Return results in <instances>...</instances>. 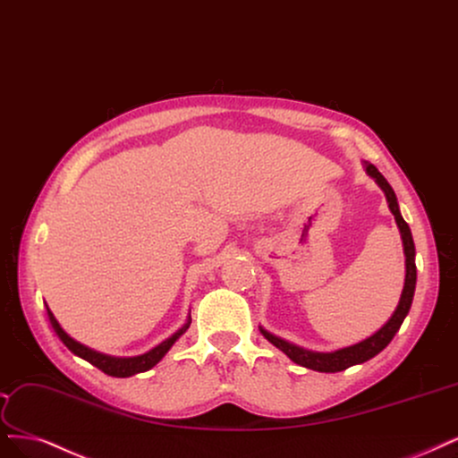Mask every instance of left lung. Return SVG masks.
I'll return each mask as SVG.
<instances>
[{
    "mask_svg": "<svg viewBox=\"0 0 458 458\" xmlns=\"http://www.w3.org/2000/svg\"><path fill=\"white\" fill-rule=\"evenodd\" d=\"M366 170L371 178H375V182L381 185V189L386 195L388 200V208L396 217V224L400 227L402 233V241H403V251H405V286L400 297V305L398 309L394 310L392 318L373 334L371 337H368L366 341H361L358 344L352 346H346V349H339L335 352H310L301 349V346H295L288 341H284L269 331L261 329V334L265 335L267 341H271L276 349H280L284 354H286L292 361L295 364L314 369V371H320V373H337L343 371L351 366L356 364H364V361L371 360L373 356L379 354L385 346L392 341V337L396 335V331L400 329L403 318L407 317L409 309H411V301H413V293H415V284H417V267H415V244H413V236H411V229L405 224V219L400 214L398 208V200L396 195H394V189L390 187V183L386 182V178L381 174L377 166H373L371 163H366Z\"/></svg>",
    "mask_w": 458,
    "mask_h": 458,
    "instance_id": "8db88e82",
    "label": "left lung"
}]
</instances>
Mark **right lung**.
<instances>
[{"label":"right lung","instance_id":"obj_1","mask_svg":"<svg viewBox=\"0 0 458 458\" xmlns=\"http://www.w3.org/2000/svg\"><path fill=\"white\" fill-rule=\"evenodd\" d=\"M47 314H49L51 326H53V329L56 331V335L60 337V341L64 343L75 356L87 360L89 364H92L94 368H98L100 371H104L106 375H112V377H131V375L144 373V371L151 369L153 366L159 364L161 358L170 351V346L176 343V339L189 327V324H191V322H187L180 331H176L174 335L168 337V339L163 341L161 344H157L155 349H151V351L146 352V354L134 356V358H115V356H106V354H102V352L92 351V349H89V346L73 341V339L66 334V331L60 327V324L56 322V318L53 317V312H51L49 309H47Z\"/></svg>","mask_w":458,"mask_h":458}]
</instances>
